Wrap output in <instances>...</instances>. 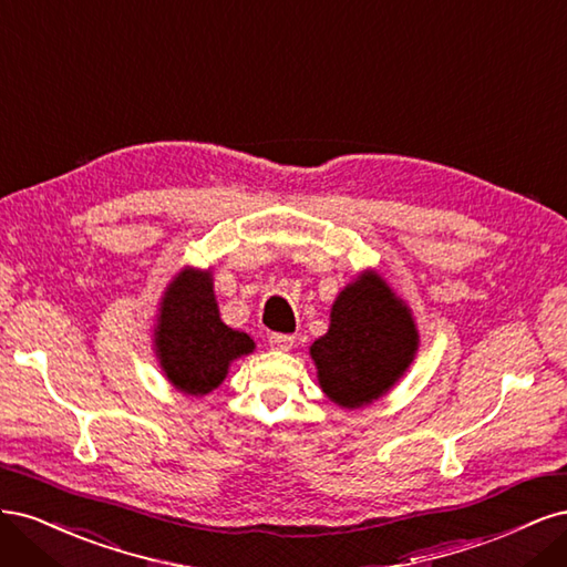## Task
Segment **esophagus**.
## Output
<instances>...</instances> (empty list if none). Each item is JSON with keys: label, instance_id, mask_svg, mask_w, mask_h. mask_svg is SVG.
<instances>
[{"label": "esophagus", "instance_id": "1", "mask_svg": "<svg viewBox=\"0 0 567 567\" xmlns=\"http://www.w3.org/2000/svg\"><path fill=\"white\" fill-rule=\"evenodd\" d=\"M293 342H296V338L286 336V333H271L269 336V348L279 350V352H288L290 348H293Z\"/></svg>", "mask_w": 567, "mask_h": 567}]
</instances>
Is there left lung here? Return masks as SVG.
Wrapping results in <instances>:
<instances>
[{
    "label": "left lung",
    "mask_w": 567,
    "mask_h": 567,
    "mask_svg": "<svg viewBox=\"0 0 567 567\" xmlns=\"http://www.w3.org/2000/svg\"><path fill=\"white\" fill-rule=\"evenodd\" d=\"M329 331L310 346L321 392L340 409L379 402L419 352L411 307L375 269L359 271L331 305Z\"/></svg>",
    "instance_id": "1"
}]
</instances>
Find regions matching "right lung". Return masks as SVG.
Listing matches in <instances>:
<instances>
[{
    "mask_svg": "<svg viewBox=\"0 0 567 567\" xmlns=\"http://www.w3.org/2000/svg\"><path fill=\"white\" fill-rule=\"evenodd\" d=\"M151 331L163 375L192 398L219 388L236 359L255 350L248 333L221 321L210 267L186 265L167 281Z\"/></svg>",
    "mask_w": 567,
    "mask_h": 567,
    "instance_id": "add662e5",
    "label": "right lung"
}]
</instances>
